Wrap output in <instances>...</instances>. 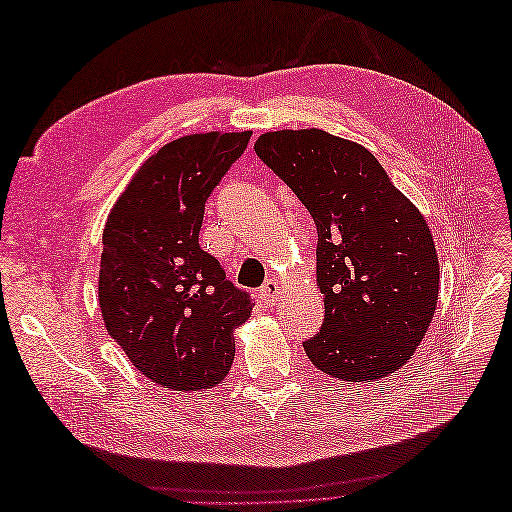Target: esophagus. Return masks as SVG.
Segmentation results:
<instances>
[{
	"label": "esophagus",
	"mask_w": 512,
	"mask_h": 512,
	"mask_svg": "<svg viewBox=\"0 0 512 512\" xmlns=\"http://www.w3.org/2000/svg\"><path fill=\"white\" fill-rule=\"evenodd\" d=\"M280 294H282V286L277 284L275 280H269L265 286L260 288V299L265 301L267 305H275L277 299H280Z\"/></svg>",
	"instance_id": "34e87169"
}]
</instances>
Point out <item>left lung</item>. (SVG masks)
Segmentation results:
<instances>
[{
  "label": "left lung",
  "instance_id": "obj_1",
  "mask_svg": "<svg viewBox=\"0 0 512 512\" xmlns=\"http://www.w3.org/2000/svg\"><path fill=\"white\" fill-rule=\"evenodd\" d=\"M258 158L307 207L318 230L316 282L324 322L303 344L344 382L395 374L436 314L440 262L431 228L380 162L318 128L258 136Z\"/></svg>",
  "mask_w": 512,
  "mask_h": 512
}]
</instances>
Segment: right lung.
Here are the masks:
<instances>
[{
  "mask_svg": "<svg viewBox=\"0 0 512 512\" xmlns=\"http://www.w3.org/2000/svg\"><path fill=\"white\" fill-rule=\"evenodd\" d=\"M252 132H205L164 145L136 170L104 226V327L151 382L213 389L235 359L250 294L198 245L205 203Z\"/></svg>",
  "mask_w": 512,
  "mask_h": 512,
  "instance_id": "right-lung-1",
  "label": "right lung"
}]
</instances>
